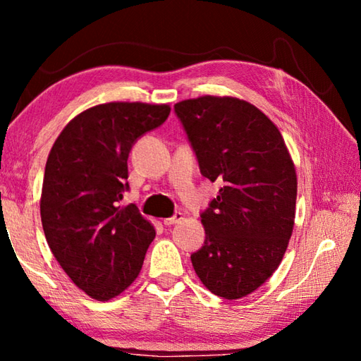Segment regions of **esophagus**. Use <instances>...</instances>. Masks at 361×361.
I'll list each match as a JSON object with an SVG mask.
<instances>
[{
	"instance_id": "obj_1",
	"label": "esophagus",
	"mask_w": 361,
	"mask_h": 361,
	"mask_svg": "<svg viewBox=\"0 0 361 361\" xmlns=\"http://www.w3.org/2000/svg\"><path fill=\"white\" fill-rule=\"evenodd\" d=\"M181 219H183V213H181V212H175L173 216L164 219V224H166V226H172V224H176L178 221H181Z\"/></svg>"
}]
</instances>
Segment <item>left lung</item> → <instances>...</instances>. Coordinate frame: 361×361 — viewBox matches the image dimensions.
Wrapping results in <instances>:
<instances>
[{
  "instance_id": "1",
  "label": "left lung",
  "mask_w": 361,
  "mask_h": 361,
  "mask_svg": "<svg viewBox=\"0 0 361 361\" xmlns=\"http://www.w3.org/2000/svg\"><path fill=\"white\" fill-rule=\"evenodd\" d=\"M202 176L221 183L200 213L194 271L213 295L239 299L272 276L295 224L296 172L274 122L248 102L199 97L173 106Z\"/></svg>"
}]
</instances>
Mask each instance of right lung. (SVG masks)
<instances>
[{
  "label": "right lung",
  "instance_id": "right-lung-1",
  "mask_svg": "<svg viewBox=\"0 0 361 361\" xmlns=\"http://www.w3.org/2000/svg\"><path fill=\"white\" fill-rule=\"evenodd\" d=\"M169 114V105L146 103L89 108L49 152L41 194L46 240L73 283L99 301L118 296L138 277L156 235L137 205L119 202L129 191L132 146Z\"/></svg>",
  "mask_w": 361,
  "mask_h": 361
}]
</instances>
